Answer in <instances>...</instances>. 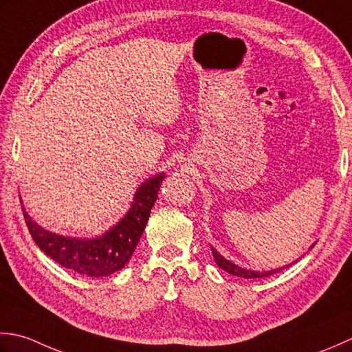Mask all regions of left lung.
Segmentation results:
<instances>
[{
	"instance_id": "left-lung-1",
	"label": "left lung",
	"mask_w": 352,
	"mask_h": 352,
	"mask_svg": "<svg viewBox=\"0 0 352 352\" xmlns=\"http://www.w3.org/2000/svg\"><path fill=\"white\" fill-rule=\"evenodd\" d=\"M313 248V246H311ZM310 248V249H311ZM211 252H212V256H214V261L217 263V266L220 269H223L225 272H228V274L231 275H235V276H241V278H264V276H269V275H274L276 274V272L283 270L284 267L281 269H275V270H270V272H255V270H248V269H243V267H239L236 264H234L232 261L226 260V258L223 255H220L216 249H214L211 246Z\"/></svg>"
}]
</instances>
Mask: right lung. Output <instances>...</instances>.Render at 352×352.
Listing matches in <instances>:
<instances>
[{
	"mask_svg": "<svg viewBox=\"0 0 352 352\" xmlns=\"http://www.w3.org/2000/svg\"><path fill=\"white\" fill-rule=\"evenodd\" d=\"M164 176V173L155 175L141 184L126 216L96 239H76L50 232L36 223L23 206L27 228L42 252L60 266L91 278L107 276L123 269L131 260L146 229Z\"/></svg>",
	"mask_w": 352,
	"mask_h": 352,
	"instance_id": "obj_1",
	"label": "right lung"
}]
</instances>
